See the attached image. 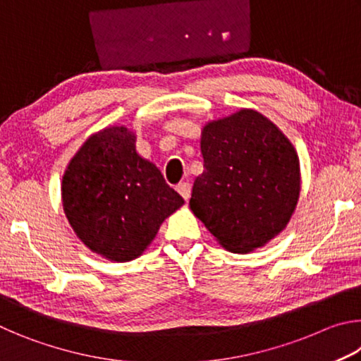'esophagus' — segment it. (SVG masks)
<instances>
[{
    "label": "esophagus",
    "mask_w": 361,
    "mask_h": 361,
    "mask_svg": "<svg viewBox=\"0 0 361 361\" xmlns=\"http://www.w3.org/2000/svg\"><path fill=\"white\" fill-rule=\"evenodd\" d=\"M176 191H178L181 194V197L186 200H189V197H191V185L189 183H180L178 186H176Z\"/></svg>",
    "instance_id": "esophagus-1"
}]
</instances>
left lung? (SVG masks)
<instances>
[{"label": "left lung", "instance_id": "8db88e82", "mask_svg": "<svg viewBox=\"0 0 361 361\" xmlns=\"http://www.w3.org/2000/svg\"><path fill=\"white\" fill-rule=\"evenodd\" d=\"M204 172L189 209L232 253L264 247L291 219L301 191L299 157L266 116L242 108L207 122L200 135Z\"/></svg>", "mask_w": 361, "mask_h": 361}]
</instances>
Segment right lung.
Returning a JSON list of instances; mask_svg holds the SVG:
<instances>
[{"instance_id": "right-lung-1", "label": "right lung", "mask_w": 361, "mask_h": 361, "mask_svg": "<svg viewBox=\"0 0 361 361\" xmlns=\"http://www.w3.org/2000/svg\"><path fill=\"white\" fill-rule=\"evenodd\" d=\"M135 142L126 126L105 127L85 140L62 178L63 212L78 239L116 262L138 258L185 204Z\"/></svg>"}]
</instances>
